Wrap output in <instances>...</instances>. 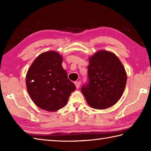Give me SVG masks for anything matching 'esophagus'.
Here are the masks:
<instances>
[{
  "label": "esophagus",
  "mask_w": 151,
  "mask_h": 151,
  "mask_svg": "<svg viewBox=\"0 0 151 151\" xmlns=\"http://www.w3.org/2000/svg\"><path fill=\"white\" fill-rule=\"evenodd\" d=\"M81 82H80V81H78V82H75V86H76V88H77V89L80 88V86H81Z\"/></svg>",
  "instance_id": "34e87169"
}]
</instances>
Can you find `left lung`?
Returning <instances> with one entry per match:
<instances>
[{
	"label": "left lung",
	"instance_id": "obj_1",
	"mask_svg": "<svg viewBox=\"0 0 151 151\" xmlns=\"http://www.w3.org/2000/svg\"><path fill=\"white\" fill-rule=\"evenodd\" d=\"M88 82L81 91L93 108L103 110L119 100L127 84V76L119 59L114 54L101 50L89 58Z\"/></svg>",
	"mask_w": 151,
	"mask_h": 151
}]
</instances>
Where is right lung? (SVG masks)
<instances>
[{"instance_id": "1", "label": "right lung", "mask_w": 151, "mask_h": 151, "mask_svg": "<svg viewBox=\"0 0 151 151\" xmlns=\"http://www.w3.org/2000/svg\"><path fill=\"white\" fill-rule=\"evenodd\" d=\"M62 56L54 51L37 56L28 69L26 84L28 94L38 107L54 111L65 106L76 86L63 69Z\"/></svg>"}]
</instances>
